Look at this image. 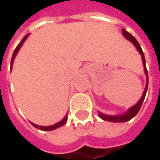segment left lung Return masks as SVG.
<instances>
[{
    "label": "left lung",
    "instance_id": "obj_1",
    "mask_svg": "<svg viewBox=\"0 0 160 160\" xmlns=\"http://www.w3.org/2000/svg\"><path fill=\"white\" fill-rule=\"evenodd\" d=\"M122 35L124 36V38H126L128 40H130L137 48V50L139 52V53L142 54V61H143V66H144V71H145V73L147 75V84H146V88L143 91V95L142 97L141 98V100L134 106L132 107L126 113L122 114V115H119V116H108V115H105V114H102V113H99V116L101 117V119L105 120V121H108V122H127L129 120H131L132 118H134L138 112L141 109L142 106V103L144 101V98H145V95H146V91H147V88H148V72H147V69H146V64H145V57H144V53L142 52V49L139 45V43L138 42V40L128 32H126L125 30H122Z\"/></svg>",
    "mask_w": 160,
    "mask_h": 160
}]
</instances>
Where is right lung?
<instances>
[{
	"label": "right lung",
	"mask_w": 160,
	"mask_h": 160,
	"mask_svg": "<svg viewBox=\"0 0 160 160\" xmlns=\"http://www.w3.org/2000/svg\"><path fill=\"white\" fill-rule=\"evenodd\" d=\"M27 37H28V35H26L23 38H22V40L19 42V44L17 46V48L15 49V51H14V52H13V55H12V58H11V65L13 64V61H14V58H15V56H16V54H17V52H18V51L19 50V48L22 47V45L23 44V42L25 41V39L27 38ZM67 119H68V117L66 116V117H64L63 118V120L62 121H60L59 122H57V123H55V124H53V125H51V126H39V125H37V124H34V123H32L36 128H38V129H40V130H44V131H51V130H53V129H56V128H58V127H60V126H62V125H64L65 123H66V122H67Z\"/></svg>",
	"instance_id": "1"
}]
</instances>
